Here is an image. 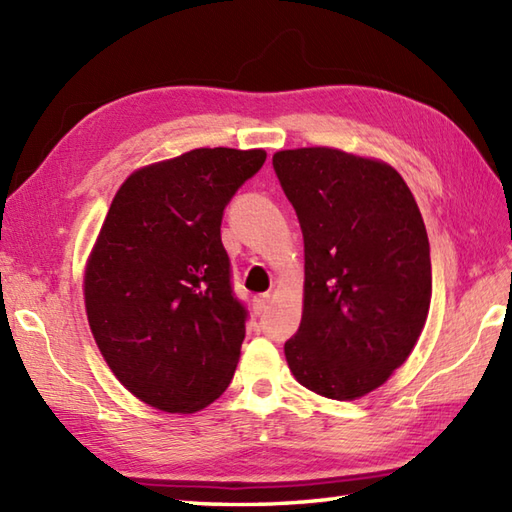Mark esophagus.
Segmentation results:
<instances>
[{"label":"esophagus","instance_id":"1","mask_svg":"<svg viewBox=\"0 0 512 512\" xmlns=\"http://www.w3.org/2000/svg\"><path fill=\"white\" fill-rule=\"evenodd\" d=\"M268 303H270V295H257V297L253 299V310H255V314L266 312Z\"/></svg>","mask_w":512,"mask_h":512}]
</instances>
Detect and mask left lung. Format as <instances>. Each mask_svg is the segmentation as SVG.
Returning <instances> with one entry per match:
<instances>
[{"mask_svg":"<svg viewBox=\"0 0 512 512\" xmlns=\"http://www.w3.org/2000/svg\"><path fill=\"white\" fill-rule=\"evenodd\" d=\"M299 217L303 314L290 372L314 394L354 400L407 361L431 303L429 237L396 169L330 147L277 151Z\"/></svg>","mask_w":512,"mask_h":512,"instance_id":"left-lung-1","label":"left lung"}]
</instances>
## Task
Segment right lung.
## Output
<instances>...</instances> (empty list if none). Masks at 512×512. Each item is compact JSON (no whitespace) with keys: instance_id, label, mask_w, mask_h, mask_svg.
<instances>
[{"instance_id":"1","label":"right lung","mask_w":512,"mask_h":512,"mask_svg":"<svg viewBox=\"0 0 512 512\" xmlns=\"http://www.w3.org/2000/svg\"><path fill=\"white\" fill-rule=\"evenodd\" d=\"M262 149H193L132 173L85 270V310L116 378L147 405L191 413L231 383L248 310L235 297L222 217Z\"/></svg>"}]
</instances>
